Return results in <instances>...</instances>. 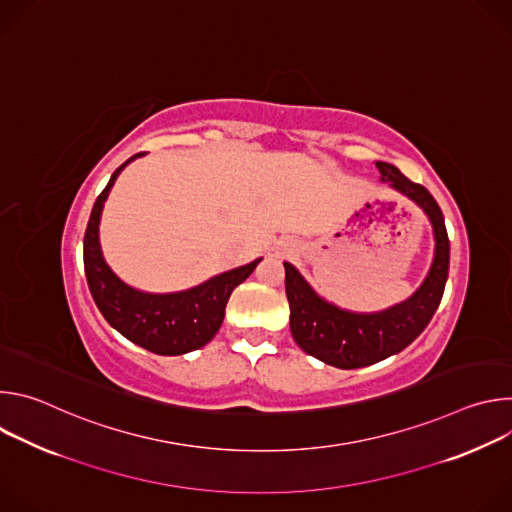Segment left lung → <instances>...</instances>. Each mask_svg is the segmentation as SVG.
Returning <instances> with one entry per match:
<instances>
[{"label": "left lung", "instance_id": "obj_1", "mask_svg": "<svg viewBox=\"0 0 512 512\" xmlns=\"http://www.w3.org/2000/svg\"><path fill=\"white\" fill-rule=\"evenodd\" d=\"M383 180L417 202L433 225L435 257L427 279L407 302L381 314H350L314 294L294 265H285L289 328L298 346L338 369H360L409 346L429 324L442 302L450 271V239L442 208L429 190L411 182L395 166L377 162Z\"/></svg>", "mask_w": 512, "mask_h": 512}]
</instances>
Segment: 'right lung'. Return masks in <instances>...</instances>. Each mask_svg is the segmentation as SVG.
I'll return each mask as SVG.
<instances>
[{"mask_svg": "<svg viewBox=\"0 0 512 512\" xmlns=\"http://www.w3.org/2000/svg\"><path fill=\"white\" fill-rule=\"evenodd\" d=\"M139 156L143 154H135L123 162L95 200L83 241L87 283L103 318L127 340L164 356L186 354L212 340L223 324L233 289L255 271L261 259L216 275L180 294H143L125 285L101 255L99 218L119 172Z\"/></svg>", "mask_w": 512, "mask_h": 512, "instance_id": "add662e5", "label": "right lung"}]
</instances>
